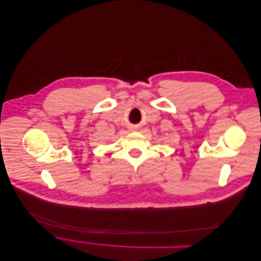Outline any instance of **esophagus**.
I'll list each match as a JSON object with an SVG mask.
<instances>
[{"label": "esophagus", "mask_w": 261, "mask_h": 261, "mask_svg": "<svg viewBox=\"0 0 261 261\" xmlns=\"http://www.w3.org/2000/svg\"><path fill=\"white\" fill-rule=\"evenodd\" d=\"M133 129H135V127H133Z\"/></svg>", "instance_id": "esophagus-1"}]
</instances>
